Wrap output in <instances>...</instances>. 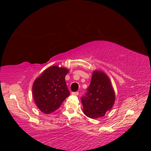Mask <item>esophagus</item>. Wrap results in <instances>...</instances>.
<instances>
[{
	"label": "esophagus",
	"mask_w": 151,
	"mask_h": 151,
	"mask_svg": "<svg viewBox=\"0 0 151 151\" xmlns=\"http://www.w3.org/2000/svg\"><path fill=\"white\" fill-rule=\"evenodd\" d=\"M72 94L74 95V96H78L79 95V91H73V92H72Z\"/></svg>",
	"instance_id": "esophagus-1"
}]
</instances>
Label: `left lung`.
Returning <instances> with one entry per match:
<instances>
[{
  "label": "left lung",
  "instance_id": "left-lung-1",
  "mask_svg": "<svg viewBox=\"0 0 151 151\" xmlns=\"http://www.w3.org/2000/svg\"><path fill=\"white\" fill-rule=\"evenodd\" d=\"M85 115L91 119L104 116L113 106L115 94L109 77L104 72H93L91 83L81 97Z\"/></svg>",
  "mask_w": 151,
  "mask_h": 151
}]
</instances>
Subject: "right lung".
Segmentation results:
<instances>
[{
  "instance_id": "obj_1",
  "label": "right lung",
  "mask_w": 151,
  "mask_h": 151,
  "mask_svg": "<svg viewBox=\"0 0 151 151\" xmlns=\"http://www.w3.org/2000/svg\"><path fill=\"white\" fill-rule=\"evenodd\" d=\"M67 72V69L52 66L34 81L32 93L35 102L43 113L48 114L55 111L70 94L65 81Z\"/></svg>"
}]
</instances>
